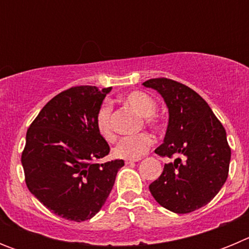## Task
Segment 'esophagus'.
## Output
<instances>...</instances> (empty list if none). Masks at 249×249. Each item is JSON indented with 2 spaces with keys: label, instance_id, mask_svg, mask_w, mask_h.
<instances>
[{
  "label": "esophagus",
  "instance_id": "1",
  "mask_svg": "<svg viewBox=\"0 0 249 249\" xmlns=\"http://www.w3.org/2000/svg\"><path fill=\"white\" fill-rule=\"evenodd\" d=\"M141 158H127L126 160H124V163L126 164H132V163H135V162H138Z\"/></svg>",
  "mask_w": 249,
  "mask_h": 249
}]
</instances>
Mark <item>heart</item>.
I'll use <instances>...</instances> for the list:
<instances>
[{"instance_id": "heart-1", "label": "heart", "mask_w": 249, "mask_h": 249, "mask_svg": "<svg viewBox=\"0 0 249 249\" xmlns=\"http://www.w3.org/2000/svg\"><path fill=\"white\" fill-rule=\"evenodd\" d=\"M124 102L132 108L136 109L140 116L149 127L157 128L160 126V120L155 114L157 109V103L151 96L144 92L133 91L124 97ZM112 106L105 102L100 106L96 113V128L103 140L112 142L116 138L111 122ZM153 144V138L147 132H141L137 135L127 136L120 140L117 146L114 147V155L120 158H141L151 148Z\"/></svg>"}]
</instances>
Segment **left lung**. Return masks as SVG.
<instances>
[{
	"mask_svg": "<svg viewBox=\"0 0 249 249\" xmlns=\"http://www.w3.org/2000/svg\"><path fill=\"white\" fill-rule=\"evenodd\" d=\"M163 97L169 120L163 143L156 148L175 162L149 184L156 201L175 213H190L206 206L228 177L231 148L226 129L208 103L188 86L169 78L143 82Z\"/></svg>",
	"mask_w": 249,
	"mask_h": 249,
	"instance_id": "obj_1",
	"label": "left lung"
}]
</instances>
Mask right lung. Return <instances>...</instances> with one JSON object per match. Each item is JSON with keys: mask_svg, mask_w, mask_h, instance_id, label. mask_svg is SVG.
<instances>
[{"mask_svg": "<svg viewBox=\"0 0 249 249\" xmlns=\"http://www.w3.org/2000/svg\"><path fill=\"white\" fill-rule=\"evenodd\" d=\"M108 89L76 86L54 96L31 123L21 162L30 192L68 221L91 219L108 198L123 160H97L109 146L96 128Z\"/></svg>", "mask_w": 249, "mask_h": 249, "instance_id": "1", "label": "right lung"}]
</instances>
